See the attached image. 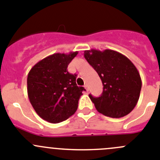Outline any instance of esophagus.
<instances>
[{
    "mask_svg": "<svg viewBox=\"0 0 160 160\" xmlns=\"http://www.w3.org/2000/svg\"><path fill=\"white\" fill-rule=\"evenodd\" d=\"M84 88H85V89H86V91H87V92H88V91H89L88 85V84H85V85H84Z\"/></svg>",
    "mask_w": 160,
    "mask_h": 160,
    "instance_id": "1",
    "label": "esophagus"
}]
</instances>
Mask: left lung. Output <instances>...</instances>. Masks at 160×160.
<instances>
[{
    "label": "left lung",
    "mask_w": 160,
    "mask_h": 160,
    "mask_svg": "<svg viewBox=\"0 0 160 160\" xmlns=\"http://www.w3.org/2000/svg\"><path fill=\"white\" fill-rule=\"evenodd\" d=\"M85 59L97 72L103 85L100 97L89 95L96 110L105 116L122 118L134 109L141 93V76L130 60L117 51L85 50Z\"/></svg>",
    "instance_id": "obj_1"
}]
</instances>
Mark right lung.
I'll return each instance as SVG.
<instances>
[{
	"label": "right lung",
	"instance_id": "obj_1",
	"mask_svg": "<svg viewBox=\"0 0 160 160\" xmlns=\"http://www.w3.org/2000/svg\"><path fill=\"white\" fill-rule=\"evenodd\" d=\"M78 52L53 53L41 60L28 76V95L38 115L50 123H59L72 115L85 89L76 83L77 75L68 65Z\"/></svg>",
	"mask_w": 160,
	"mask_h": 160
}]
</instances>
